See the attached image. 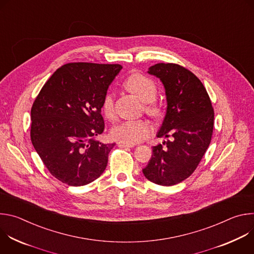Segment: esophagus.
Returning a JSON list of instances; mask_svg holds the SVG:
<instances>
[{"label": "esophagus", "instance_id": "obj_1", "mask_svg": "<svg viewBox=\"0 0 254 254\" xmlns=\"http://www.w3.org/2000/svg\"><path fill=\"white\" fill-rule=\"evenodd\" d=\"M118 146L120 148H132L133 144L131 143H126V142H123V141H119L118 142Z\"/></svg>", "mask_w": 254, "mask_h": 254}]
</instances>
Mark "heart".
Wrapping results in <instances>:
<instances>
[{"instance_id": "1", "label": "heart", "mask_w": 254, "mask_h": 254, "mask_svg": "<svg viewBox=\"0 0 254 254\" xmlns=\"http://www.w3.org/2000/svg\"><path fill=\"white\" fill-rule=\"evenodd\" d=\"M126 85L143 102H147L146 110L151 116L160 117L162 115L161 105L154 101L158 89L153 79L140 73H134L127 79ZM101 110L107 119L113 120L115 118V94L113 91L110 90L104 94ZM152 131L153 126L149 121L128 120L115 126L112 129V136L117 140L132 144L144 140L150 136Z\"/></svg>"}]
</instances>
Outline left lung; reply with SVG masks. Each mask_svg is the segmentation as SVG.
<instances>
[{"label": "left lung", "instance_id": "left-lung-1", "mask_svg": "<svg viewBox=\"0 0 254 254\" xmlns=\"http://www.w3.org/2000/svg\"><path fill=\"white\" fill-rule=\"evenodd\" d=\"M149 73L161 79L167 96V113L158 137H171L153 147L142 173L151 182L173 186L190 177L207 151L214 127V111L206 88L187 68L158 63Z\"/></svg>", "mask_w": 254, "mask_h": 254}]
</instances>
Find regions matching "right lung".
I'll use <instances>...</instances> for the list:
<instances>
[{"mask_svg": "<svg viewBox=\"0 0 254 254\" xmlns=\"http://www.w3.org/2000/svg\"><path fill=\"white\" fill-rule=\"evenodd\" d=\"M121 69L120 64L67 63L54 72L33 102L31 141L60 182L84 186L105 170L116 143L96 139L104 130L101 103Z\"/></svg>", "mask_w": 254, "mask_h": 254, "instance_id": "obj_1", "label": "right lung"}]
</instances>
